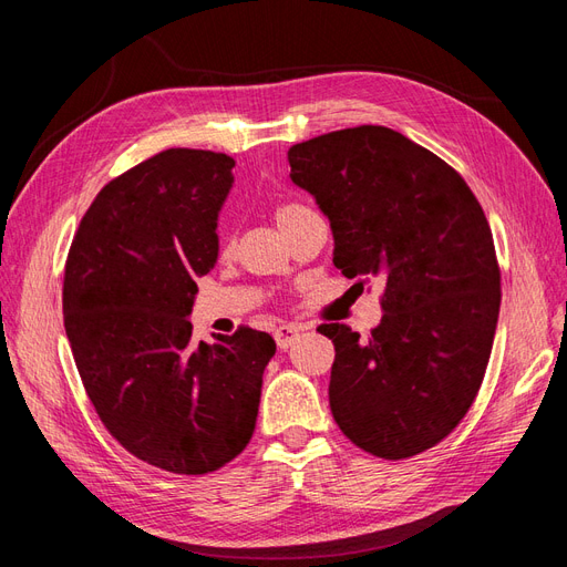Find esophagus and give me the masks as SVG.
Wrapping results in <instances>:
<instances>
[{"label": "esophagus", "mask_w": 567, "mask_h": 567, "mask_svg": "<svg viewBox=\"0 0 567 567\" xmlns=\"http://www.w3.org/2000/svg\"><path fill=\"white\" fill-rule=\"evenodd\" d=\"M298 336H300V329L293 323H281L277 326V331H274V340H277L279 350H288L298 340Z\"/></svg>", "instance_id": "esophagus-1"}]
</instances>
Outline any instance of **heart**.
<instances>
[{
    "mask_svg": "<svg viewBox=\"0 0 567 567\" xmlns=\"http://www.w3.org/2000/svg\"><path fill=\"white\" fill-rule=\"evenodd\" d=\"M302 213H307V208H302V205H298V203H279L277 210H274V219H277V225L281 227V231H286ZM221 246H225V248L229 246V236H225Z\"/></svg>",
    "mask_w": 567,
    "mask_h": 567,
    "instance_id": "heart-1",
    "label": "heart"
}]
</instances>
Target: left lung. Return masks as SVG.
<instances>
[{
  "label": "left lung",
  "mask_w": 567,
  "mask_h": 567,
  "mask_svg": "<svg viewBox=\"0 0 567 567\" xmlns=\"http://www.w3.org/2000/svg\"><path fill=\"white\" fill-rule=\"evenodd\" d=\"M290 179L329 217L333 265L385 281L369 340L321 323L333 340L329 402L359 450L409 458L435 447L483 385L502 302L492 229L463 177L381 125L288 148Z\"/></svg>",
  "instance_id": "8db88e82"
}]
</instances>
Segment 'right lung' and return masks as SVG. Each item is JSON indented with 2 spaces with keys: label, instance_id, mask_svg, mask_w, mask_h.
Instances as JSON below:
<instances>
[{
  "label": "right lung",
  "instance_id": "obj_1",
  "mask_svg": "<svg viewBox=\"0 0 567 567\" xmlns=\"http://www.w3.org/2000/svg\"><path fill=\"white\" fill-rule=\"evenodd\" d=\"M234 158L161 151L109 182L84 213L63 279V326L106 431L151 466L213 473L246 450L277 352L241 326L192 342L196 279L217 262Z\"/></svg>",
  "mask_w": 567,
  "mask_h": 567
}]
</instances>
